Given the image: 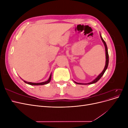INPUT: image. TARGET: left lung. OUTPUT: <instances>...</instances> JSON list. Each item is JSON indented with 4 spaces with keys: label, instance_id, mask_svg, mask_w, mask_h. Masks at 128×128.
<instances>
[{
    "label": "left lung",
    "instance_id": "8db88e82",
    "mask_svg": "<svg viewBox=\"0 0 128 128\" xmlns=\"http://www.w3.org/2000/svg\"><path fill=\"white\" fill-rule=\"evenodd\" d=\"M100 38H101V39L103 42V43L104 44V48H105V52H106V64H105V66H104V70H102V72L100 74L96 77V78L94 80H92V82H90V83H77L75 81H74V82L77 84H82V85H87V84H94L96 82H97L100 79V78L102 76V75H104V74L105 72V71L106 70V69H107L108 67V63H109V56H108V49H107V46L106 45V42L104 41V40H103V38L102 37L101 34H100Z\"/></svg>",
    "mask_w": 128,
    "mask_h": 128
}]
</instances>
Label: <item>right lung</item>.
Returning <instances> with one entry per match:
<instances>
[{
    "label": "right lung",
    "mask_w": 128,
    "mask_h": 128,
    "mask_svg": "<svg viewBox=\"0 0 128 128\" xmlns=\"http://www.w3.org/2000/svg\"><path fill=\"white\" fill-rule=\"evenodd\" d=\"M51 77H52V74H51V75H50V76L49 77V78L48 80L45 81V82H41V83H32V82H26V80H24V82H25L26 83L31 85V86H42V85H45L46 84H48V83H50V81H51Z\"/></svg>",
    "instance_id": "right-lung-1"
}]
</instances>
